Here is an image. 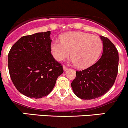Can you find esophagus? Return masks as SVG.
Returning a JSON list of instances; mask_svg holds the SVG:
<instances>
[{
  "mask_svg": "<svg viewBox=\"0 0 128 128\" xmlns=\"http://www.w3.org/2000/svg\"><path fill=\"white\" fill-rule=\"evenodd\" d=\"M63 68H64V71H66L67 70H68V68H67L66 66H64V65L63 66Z\"/></svg>",
  "mask_w": 128,
  "mask_h": 128,
  "instance_id": "obj_1",
  "label": "esophagus"
}]
</instances>
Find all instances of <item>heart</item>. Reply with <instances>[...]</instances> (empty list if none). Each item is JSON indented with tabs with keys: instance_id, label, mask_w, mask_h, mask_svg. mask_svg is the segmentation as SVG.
<instances>
[{
	"instance_id": "1",
	"label": "heart",
	"mask_w": 128,
	"mask_h": 128,
	"mask_svg": "<svg viewBox=\"0 0 128 128\" xmlns=\"http://www.w3.org/2000/svg\"><path fill=\"white\" fill-rule=\"evenodd\" d=\"M103 47L100 38L83 32L68 33L61 36L60 41L54 40L51 44L52 54L56 60L66 58L71 52L72 62L82 69L91 66L97 61Z\"/></svg>"
}]
</instances>
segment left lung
Returning a JSON list of instances; mask_svg holds the SVG:
<instances>
[{
	"label": "left lung",
	"mask_w": 128,
	"mask_h": 128,
	"mask_svg": "<svg viewBox=\"0 0 128 128\" xmlns=\"http://www.w3.org/2000/svg\"><path fill=\"white\" fill-rule=\"evenodd\" d=\"M103 42L102 57L85 70L76 71L72 88L82 100L95 99L107 93L112 86L118 72L119 55L114 45L108 38L100 36Z\"/></svg>",
	"instance_id": "obj_1"
}]
</instances>
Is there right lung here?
Masks as SVG:
<instances>
[{
    "instance_id": "right-lung-1",
    "label": "right lung",
    "mask_w": 128,
    "mask_h": 128,
    "mask_svg": "<svg viewBox=\"0 0 128 128\" xmlns=\"http://www.w3.org/2000/svg\"><path fill=\"white\" fill-rule=\"evenodd\" d=\"M50 31L25 35L16 42L8 55V68L14 84L29 98L48 95L64 72L51 54Z\"/></svg>"
}]
</instances>
